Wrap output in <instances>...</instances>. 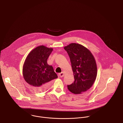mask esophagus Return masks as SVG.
<instances>
[{
	"instance_id": "esophagus-1",
	"label": "esophagus",
	"mask_w": 123,
	"mask_h": 123,
	"mask_svg": "<svg viewBox=\"0 0 123 123\" xmlns=\"http://www.w3.org/2000/svg\"><path fill=\"white\" fill-rule=\"evenodd\" d=\"M59 76L61 77V78H62L64 76V73L63 72L60 73L59 74Z\"/></svg>"
}]
</instances>
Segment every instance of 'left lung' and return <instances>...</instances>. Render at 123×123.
I'll use <instances>...</instances> for the list:
<instances>
[{"label": "left lung", "mask_w": 123, "mask_h": 123, "mask_svg": "<svg viewBox=\"0 0 123 123\" xmlns=\"http://www.w3.org/2000/svg\"><path fill=\"white\" fill-rule=\"evenodd\" d=\"M69 57L74 73V82L68 85V90L74 94H81L89 89L97 76V68L94 57L82 45L71 43L65 46Z\"/></svg>", "instance_id": "8db88e82"}]
</instances>
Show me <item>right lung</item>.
<instances>
[{"mask_svg":"<svg viewBox=\"0 0 123 123\" xmlns=\"http://www.w3.org/2000/svg\"><path fill=\"white\" fill-rule=\"evenodd\" d=\"M53 50L52 48L38 46L29 53L24 63L23 78L37 91H45L49 88L51 81L58 78L53 67L47 63Z\"/></svg>","mask_w":123,"mask_h":123,"instance_id":"obj_1","label":"right lung"}]
</instances>
